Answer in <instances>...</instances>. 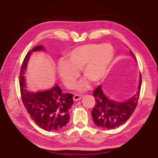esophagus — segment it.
I'll return each instance as SVG.
<instances>
[{"label": "esophagus", "mask_w": 158, "mask_h": 158, "mask_svg": "<svg viewBox=\"0 0 158 158\" xmlns=\"http://www.w3.org/2000/svg\"><path fill=\"white\" fill-rule=\"evenodd\" d=\"M82 98V96H80L79 94H76L74 96V98H73V99H74V101H79V100H80Z\"/></svg>", "instance_id": "1"}]
</instances>
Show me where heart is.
<instances>
[{
	"label": "heart",
	"instance_id": "heart-1",
	"mask_svg": "<svg viewBox=\"0 0 158 158\" xmlns=\"http://www.w3.org/2000/svg\"><path fill=\"white\" fill-rule=\"evenodd\" d=\"M114 54V48L110 44H87L77 46L68 53L66 60L58 62V75L64 85L72 89L81 70L85 78L78 84L77 89L84 91L89 88V81L98 84L106 78Z\"/></svg>",
	"mask_w": 158,
	"mask_h": 158
}]
</instances>
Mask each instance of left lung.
<instances>
[{
	"instance_id": "1",
	"label": "left lung",
	"mask_w": 158,
	"mask_h": 158,
	"mask_svg": "<svg viewBox=\"0 0 158 158\" xmlns=\"http://www.w3.org/2000/svg\"><path fill=\"white\" fill-rule=\"evenodd\" d=\"M130 53L135 59L133 52ZM141 86V75H139V86L135 94L123 102L115 101L107 97L104 93L101 85L93 92L95 106L92 111L93 121L98 127L104 129H114L124 124L133 113L139 98Z\"/></svg>"
}]
</instances>
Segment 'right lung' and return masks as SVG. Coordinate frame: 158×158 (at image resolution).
<instances>
[{"label": "right lung", "instance_id": "obj_1", "mask_svg": "<svg viewBox=\"0 0 158 158\" xmlns=\"http://www.w3.org/2000/svg\"><path fill=\"white\" fill-rule=\"evenodd\" d=\"M44 46L38 45L29 51L21 66L19 83L23 103L35 124L47 131L62 129L70 120L69 110L74 103L73 95L64 94L55 84L51 89L33 92L25 89V72L28 61L33 52L44 51Z\"/></svg>", "mask_w": 158, "mask_h": 158}]
</instances>
